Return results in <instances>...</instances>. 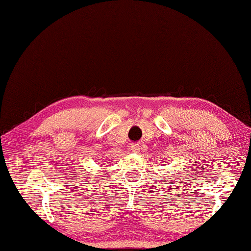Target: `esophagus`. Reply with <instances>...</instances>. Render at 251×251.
<instances>
[{
    "label": "esophagus",
    "instance_id": "34e87169",
    "mask_svg": "<svg viewBox=\"0 0 251 251\" xmlns=\"http://www.w3.org/2000/svg\"><path fill=\"white\" fill-rule=\"evenodd\" d=\"M131 151H135V152L139 151V146L138 145H133V146H131Z\"/></svg>",
    "mask_w": 251,
    "mask_h": 251
}]
</instances>
